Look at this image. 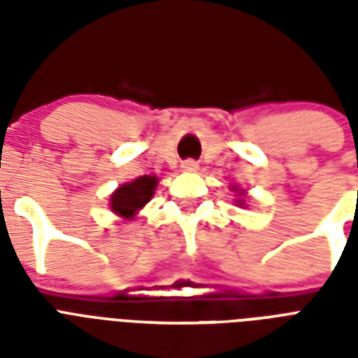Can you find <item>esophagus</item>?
I'll return each mask as SVG.
<instances>
[{
    "mask_svg": "<svg viewBox=\"0 0 358 358\" xmlns=\"http://www.w3.org/2000/svg\"><path fill=\"white\" fill-rule=\"evenodd\" d=\"M182 171H184V173H196V171H199V165H196V162H193V159H185V162L182 163Z\"/></svg>",
    "mask_w": 358,
    "mask_h": 358,
    "instance_id": "34e87169",
    "label": "esophagus"
}]
</instances>
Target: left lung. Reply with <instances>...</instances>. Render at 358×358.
I'll use <instances>...</instances> for the list:
<instances>
[{
    "mask_svg": "<svg viewBox=\"0 0 358 358\" xmlns=\"http://www.w3.org/2000/svg\"><path fill=\"white\" fill-rule=\"evenodd\" d=\"M238 204H239V206H243L245 202H243V201H238Z\"/></svg>",
    "mask_w": 358,
    "mask_h": 358,
    "instance_id": "8db88e82",
    "label": "left lung"
}]
</instances>
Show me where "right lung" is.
<instances>
[{
    "instance_id": "obj_1",
    "label": "right lung",
    "mask_w": 358,
    "mask_h": 358,
    "mask_svg": "<svg viewBox=\"0 0 358 358\" xmlns=\"http://www.w3.org/2000/svg\"><path fill=\"white\" fill-rule=\"evenodd\" d=\"M156 185L157 178L150 176V174H145L134 182L120 185L119 189H115V193L111 195V202H109L111 212L124 219H134L135 213L139 212L146 202H150L154 191H156Z\"/></svg>"
}]
</instances>
